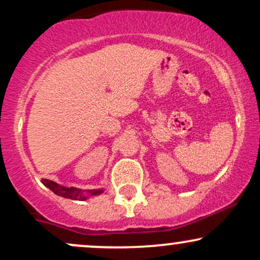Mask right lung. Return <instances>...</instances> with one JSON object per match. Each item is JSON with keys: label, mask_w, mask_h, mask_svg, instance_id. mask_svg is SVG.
Wrapping results in <instances>:
<instances>
[{"label": "right lung", "mask_w": 260, "mask_h": 260, "mask_svg": "<svg viewBox=\"0 0 260 260\" xmlns=\"http://www.w3.org/2000/svg\"><path fill=\"white\" fill-rule=\"evenodd\" d=\"M41 182H43L45 187L51 189L55 194L63 197V198L73 199V201H85L89 197L100 196L104 192L103 188H99V189H79V188L76 187L61 186V184L50 180H41Z\"/></svg>", "instance_id": "1"}]
</instances>
